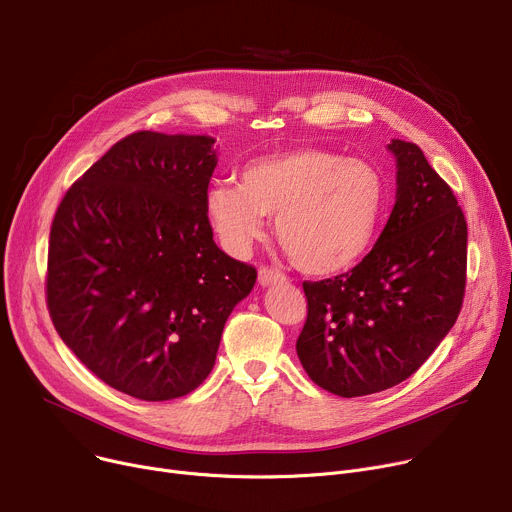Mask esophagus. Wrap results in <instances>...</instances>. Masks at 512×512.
<instances>
[{
	"mask_svg": "<svg viewBox=\"0 0 512 512\" xmlns=\"http://www.w3.org/2000/svg\"><path fill=\"white\" fill-rule=\"evenodd\" d=\"M258 281L262 287H268V285H275V283H283L287 281V277L281 273V270L273 268V266H260L258 270Z\"/></svg>",
	"mask_w": 512,
	"mask_h": 512,
	"instance_id": "esophagus-1",
	"label": "esophagus"
}]
</instances>
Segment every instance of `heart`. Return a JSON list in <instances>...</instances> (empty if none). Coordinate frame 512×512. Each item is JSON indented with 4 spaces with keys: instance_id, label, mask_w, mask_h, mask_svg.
Segmentation results:
<instances>
[{
    "instance_id": "b5f03b06",
    "label": "heart",
    "mask_w": 512,
    "mask_h": 512,
    "mask_svg": "<svg viewBox=\"0 0 512 512\" xmlns=\"http://www.w3.org/2000/svg\"><path fill=\"white\" fill-rule=\"evenodd\" d=\"M386 198L384 175L372 163L297 148L248 163L239 186L208 192L206 210L237 256L262 237L264 215H277L275 233L291 262L310 275H335L374 244Z\"/></svg>"
}]
</instances>
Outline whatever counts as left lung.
Instances as JSON below:
<instances>
[{"label":"left lung","instance_id":"8db88e82","mask_svg":"<svg viewBox=\"0 0 512 512\" xmlns=\"http://www.w3.org/2000/svg\"><path fill=\"white\" fill-rule=\"evenodd\" d=\"M397 202L370 254L343 275L304 281L308 318L295 349L308 376L345 399L407 380L459 318L467 221L422 148L393 140Z\"/></svg>","mask_w":512,"mask_h":512}]
</instances>
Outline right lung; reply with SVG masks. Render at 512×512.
<instances>
[{
	"label": "right lung",
	"mask_w": 512,
	"mask_h": 512,
	"mask_svg": "<svg viewBox=\"0 0 512 512\" xmlns=\"http://www.w3.org/2000/svg\"><path fill=\"white\" fill-rule=\"evenodd\" d=\"M213 138L134 132L70 186L49 233L45 295L80 362L119 393L169 401L215 366L256 268L213 242Z\"/></svg>",
	"instance_id": "1"
}]
</instances>
